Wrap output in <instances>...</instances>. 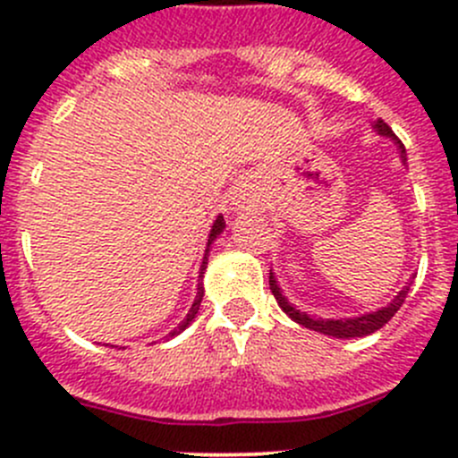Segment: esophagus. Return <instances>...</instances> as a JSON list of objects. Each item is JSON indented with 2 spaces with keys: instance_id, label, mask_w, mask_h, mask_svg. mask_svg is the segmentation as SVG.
Wrapping results in <instances>:
<instances>
[{
  "instance_id": "34e87169",
  "label": "esophagus",
  "mask_w": 458,
  "mask_h": 458,
  "mask_svg": "<svg viewBox=\"0 0 458 458\" xmlns=\"http://www.w3.org/2000/svg\"><path fill=\"white\" fill-rule=\"evenodd\" d=\"M234 208L242 212H252L259 208V201L250 195V192H237V197H234Z\"/></svg>"
}]
</instances>
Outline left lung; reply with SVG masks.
Listing matches in <instances>:
<instances>
[{
	"label": "left lung",
	"instance_id": "8db88e82",
	"mask_svg": "<svg viewBox=\"0 0 458 458\" xmlns=\"http://www.w3.org/2000/svg\"><path fill=\"white\" fill-rule=\"evenodd\" d=\"M372 128H374V132H377V135L387 137V140H392L396 143V148H399V152H401V161L405 164V161H408V159H405V148H403V143L399 141V137L392 132V128L387 126L383 119H377V122L372 123ZM410 285H412V281H410L408 285H403V290H399V294H396V297L392 299L387 306L378 308V310H374V312H366V315L350 317V318H321V317H310V315H306V312L297 310V308H294L293 303L288 301V297L281 293L279 281H276L275 272L270 270V290H272V294H275V299H276V303H279L281 310H284L285 315L293 318L294 323H299V326L310 327V330L321 332V335L335 336V339L368 336V335H372V332L381 330V327L386 326V323L396 315V310L403 306L405 297H408V293H410Z\"/></svg>",
	"mask_w": 458,
	"mask_h": 458
}]
</instances>
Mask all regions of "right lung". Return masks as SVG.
<instances>
[{
  "instance_id": "obj_1",
  "label": "right lung",
  "mask_w": 458,
  "mask_h": 458,
  "mask_svg": "<svg viewBox=\"0 0 458 458\" xmlns=\"http://www.w3.org/2000/svg\"><path fill=\"white\" fill-rule=\"evenodd\" d=\"M224 228H225L224 215H219V216H216V219H215V224H212L210 234H208V246H206V255H203V261H201V267H199V284H197V297H195V301H192V308H191V310H188L186 318H183V321L179 323V326L174 327L173 332H168V335H165V341L173 339V336H177V335H182V332L186 330V327L191 326L192 321H195L197 312H199V306H201V299H203V272H206V267H208V255H210V246H212V243H215V239L219 237L221 233H224Z\"/></svg>"
}]
</instances>
